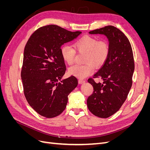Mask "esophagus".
<instances>
[{
    "label": "esophagus",
    "instance_id": "esophagus-1",
    "mask_svg": "<svg viewBox=\"0 0 150 150\" xmlns=\"http://www.w3.org/2000/svg\"><path fill=\"white\" fill-rule=\"evenodd\" d=\"M78 82H79V83L80 84H84V83L86 82V81H85L84 80H83V79H79Z\"/></svg>",
    "mask_w": 150,
    "mask_h": 150
}]
</instances>
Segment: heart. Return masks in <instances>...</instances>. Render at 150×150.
Returning <instances> with one entry per match:
<instances>
[{
  "instance_id": "1",
  "label": "heart",
  "mask_w": 150,
  "mask_h": 150,
  "mask_svg": "<svg viewBox=\"0 0 150 150\" xmlns=\"http://www.w3.org/2000/svg\"><path fill=\"white\" fill-rule=\"evenodd\" d=\"M74 46L79 52H86L84 64H76L69 69V73L79 79H84L96 67L102 66L106 62L110 54L109 45L105 40H99L94 37L85 35L77 40ZM61 56L69 65L74 62L76 51L69 45H64L61 49Z\"/></svg>"
}]
</instances>
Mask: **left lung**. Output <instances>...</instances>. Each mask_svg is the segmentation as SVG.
Wrapping results in <instances>:
<instances>
[{
	"instance_id": "obj_1",
	"label": "left lung",
	"mask_w": 150,
	"mask_h": 150,
	"mask_svg": "<svg viewBox=\"0 0 150 150\" xmlns=\"http://www.w3.org/2000/svg\"><path fill=\"white\" fill-rule=\"evenodd\" d=\"M89 34L104 35L109 43L107 60L94 75V78H101L103 83L88 79L94 91L87 99L88 108L94 115L106 118L120 110L132 86L134 70L133 50L126 36L114 26H106Z\"/></svg>"
}]
</instances>
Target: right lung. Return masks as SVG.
<instances>
[{
    "instance_id": "obj_1",
    "label": "right lung",
    "mask_w": 150,
    "mask_h": 150,
    "mask_svg": "<svg viewBox=\"0 0 150 150\" xmlns=\"http://www.w3.org/2000/svg\"><path fill=\"white\" fill-rule=\"evenodd\" d=\"M81 33L49 25L35 30L27 42L21 78L27 101L40 115L51 118L61 114L78 86L73 76L62 79L66 65L61 47Z\"/></svg>"
}]
</instances>
